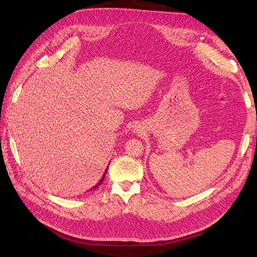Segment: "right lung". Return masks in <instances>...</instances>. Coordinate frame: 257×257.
<instances>
[{
	"instance_id": "obj_1",
	"label": "right lung",
	"mask_w": 257,
	"mask_h": 257,
	"mask_svg": "<svg viewBox=\"0 0 257 257\" xmlns=\"http://www.w3.org/2000/svg\"><path fill=\"white\" fill-rule=\"evenodd\" d=\"M107 170H108V167L106 168V170H105V173H104V175H103V177L102 178H100V180L98 181V183L96 184V185H94V186H93V188L91 189V190H94V189H97L98 188V186L100 185V184H102V182L104 181V179H105V176H106V174H107Z\"/></svg>"
}]
</instances>
